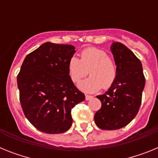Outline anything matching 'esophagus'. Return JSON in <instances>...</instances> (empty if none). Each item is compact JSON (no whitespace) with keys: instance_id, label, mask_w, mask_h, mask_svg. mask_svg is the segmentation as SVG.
I'll use <instances>...</instances> for the list:
<instances>
[{"instance_id":"esophagus-1","label":"esophagus","mask_w":158,"mask_h":158,"mask_svg":"<svg viewBox=\"0 0 158 158\" xmlns=\"http://www.w3.org/2000/svg\"><path fill=\"white\" fill-rule=\"evenodd\" d=\"M93 96H90V95H85V100H90L91 99H93Z\"/></svg>"}]
</instances>
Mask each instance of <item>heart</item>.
Returning a JSON list of instances; mask_svg holds the SVG:
<instances>
[{
  "label": "heart",
  "instance_id": "b5f03b06",
  "mask_svg": "<svg viewBox=\"0 0 158 158\" xmlns=\"http://www.w3.org/2000/svg\"><path fill=\"white\" fill-rule=\"evenodd\" d=\"M90 77L79 83L78 87L85 93H95L101 88L109 89L115 83L117 69L115 62L103 50L88 47L81 52L80 59L75 56L68 62V73L73 83H77L88 73Z\"/></svg>",
  "mask_w": 158,
  "mask_h": 158
}]
</instances>
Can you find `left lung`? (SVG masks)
Returning a JSON list of instances; mask_svg holds the SVG:
<instances>
[{"instance_id": "1", "label": "left lung", "mask_w": 158, "mask_h": 158, "mask_svg": "<svg viewBox=\"0 0 158 158\" xmlns=\"http://www.w3.org/2000/svg\"><path fill=\"white\" fill-rule=\"evenodd\" d=\"M117 69L115 83L104 94L96 97L101 108L94 115L96 126L102 130L124 127L139 112L142 103L145 77L140 60L121 43L111 47Z\"/></svg>"}]
</instances>
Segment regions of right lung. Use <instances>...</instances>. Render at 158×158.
I'll list each match as a JSON object with an SVG mask.
<instances>
[{"mask_svg":"<svg viewBox=\"0 0 158 158\" xmlns=\"http://www.w3.org/2000/svg\"><path fill=\"white\" fill-rule=\"evenodd\" d=\"M72 45L45 43L28 54L17 75L22 109L29 122L47 134L65 132L72 126L71 110L85 96L71 81L68 62Z\"/></svg>","mask_w":158,"mask_h":158,"instance_id":"1","label":"right lung"}]
</instances>
